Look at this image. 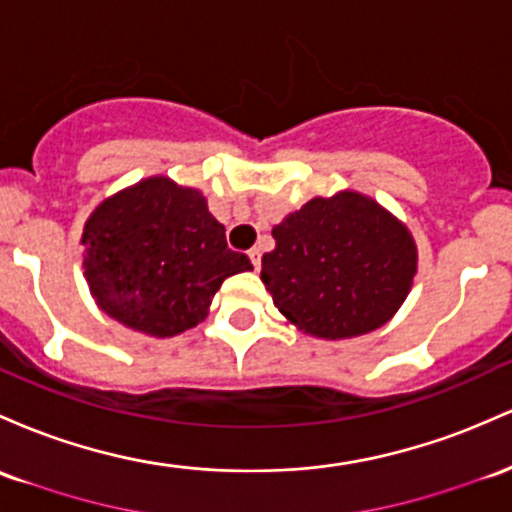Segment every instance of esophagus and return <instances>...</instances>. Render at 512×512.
<instances>
[{"label": "esophagus", "mask_w": 512, "mask_h": 512, "mask_svg": "<svg viewBox=\"0 0 512 512\" xmlns=\"http://www.w3.org/2000/svg\"><path fill=\"white\" fill-rule=\"evenodd\" d=\"M247 257H250L252 267H255V269H260V262H262V252L257 250V247H252V250L247 252Z\"/></svg>", "instance_id": "34e87169"}]
</instances>
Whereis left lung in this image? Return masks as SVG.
<instances>
[{
	"instance_id": "obj_1",
	"label": "left lung",
	"mask_w": 512,
	"mask_h": 512,
	"mask_svg": "<svg viewBox=\"0 0 512 512\" xmlns=\"http://www.w3.org/2000/svg\"><path fill=\"white\" fill-rule=\"evenodd\" d=\"M260 279L274 306L320 340L367 335L396 316L418 274V245L372 196H316L272 228Z\"/></svg>"
}]
</instances>
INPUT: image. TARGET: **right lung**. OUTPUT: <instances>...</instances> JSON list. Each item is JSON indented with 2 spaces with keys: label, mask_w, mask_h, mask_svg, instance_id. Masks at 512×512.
<instances>
[{
  "label": "right lung",
  "mask_w": 512,
  "mask_h": 512,
  "mask_svg": "<svg viewBox=\"0 0 512 512\" xmlns=\"http://www.w3.org/2000/svg\"><path fill=\"white\" fill-rule=\"evenodd\" d=\"M82 245L94 303L150 338L199 325L221 284L252 269L228 247L206 196L165 174L106 196L84 223Z\"/></svg>",
  "instance_id": "obj_1"
}]
</instances>
